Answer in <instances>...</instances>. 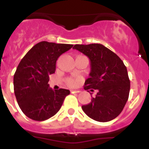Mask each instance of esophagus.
<instances>
[{"label":"esophagus","mask_w":149,"mask_h":149,"mask_svg":"<svg viewBox=\"0 0 149 149\" xmlns=\"http://www.w3.org/2000/svg\"><path fill=\"white\" fill-rule=\"evenodd\" d=\"M79 91H71V93H78Z\"/></svg>","instance_id":"1"}]
</instances>
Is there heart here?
I'll use <instances>...</instances> for the list:
<instances>
[{"label": "heart", "instance_id": "heart-1", "mask_svg": "<svg viewBox=\"0 0 149 149\" xmlns=\"http://www.w3.org/2000/svg\"><path fill=\"white\" fill-rule=\"evenodd\" d=\"M65 83H66V85L68 86H70V87H73V86H76V84H77L74 79H72V78H68V79H66Z\"/></svg>", "mask_w": 149, "mask_h": 149}]
</instances>
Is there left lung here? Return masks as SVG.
I'll return each instance as SVG.
<instances>
[{
  "label": "left lung",
  "mask_w": 149,
  "mask_h": 149,
  "mask_svg": "<svg viewBox=\"0 0 149 149\" xmlns=\"http://www.w3.org/2000/svg\"><path fill=\"white\" fill-rule=\"evenodd\" d=\"M72 49L91 60V71L84 90L97 92L90 104L82 106L83 111L97 121L113 120L121 113L129 97L127 68L114 52L101 44L75 45Z\"/></svg>",
  "instance_id": "8db88e82"
}]
</instances>
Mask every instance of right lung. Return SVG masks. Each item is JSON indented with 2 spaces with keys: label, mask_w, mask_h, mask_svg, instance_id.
Masks as SVG:
<instances>
[{
  "label": "right lung",
  "mask_w": 149,
  "mask_h": 149,
  "mask_svg": "<svg viewBox=\"0 0 149 149\" xmlns=\"http://www.w3.org/2000/svg\"><path fill=\"white\" fill-rule=\"evenodd\" d=\"M72 46L43 41L21 60L14 75V91L20 108L28 118L42 121L59 111L70 91H52L48 83L49 75L56 71L58 57Z\"/></svg>",
  "instance_id": "1"
}]
</instances>
